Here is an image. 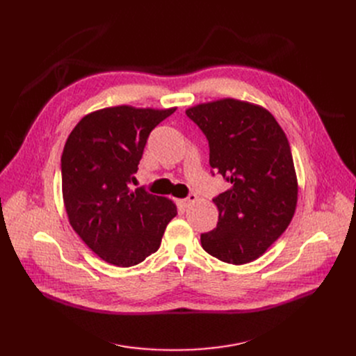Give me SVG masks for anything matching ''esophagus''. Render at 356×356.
Returning a JSON list of instances; mask_svg holds the SVG:
<instances>
[{"instance_id":"34e87169","label":"esophagus","mask_w":356,"mask_h":356,"mask_svg":"<svg viewBox=\"0 0 356 356\" xmlns=\"http://www.w3.org/2000/svg\"><path fill=\"white\" fill-rule=\"evenodd\" d=\"M196 199H197V196H196L195 193H191V195H189L188 197H186V199H180V200H179V203L181 204L183 208H188L189 204H192V203H193Z\"/></svg>"}]
</instances>
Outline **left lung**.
<instances>
[{"instance_id": "1", "label": "left lung", "mask_w": 356, "mask_h": 356, "mask_svg": "<svg viewBox=\"0 0 356 356\" xmlns=\"http://www.w3.org/2000/svg\"><path fill=\"white\" fill-rule=\"evenodd\" d=\"M209 141V164L231 188L213 199L219 218L203 250L241 266L263 255L290 225L298 184L289 140L271 112L234 98L186 109Z\"/></svg>"}]
</instances>
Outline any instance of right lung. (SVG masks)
Instances as JSON below:
<instances>
[{
    "mask_svg": "<svg viewBox=\"0 0 356 356\" xmlns=\"http://www.w3.org/2000/svg\"><path fill=\"white\" fill-rule=\"evenodd\" d=\"M167 109L109 106L85 115L62 154V195L69 223L101 259L118 267L144 261L160 247L173 200L129 189L149 133Z\"/></svg>",
    "mask_w": 356,
    "mask_h": 356,
    "instance_id": "obj_1",
    "label": "right lung"
}]
</instances>
